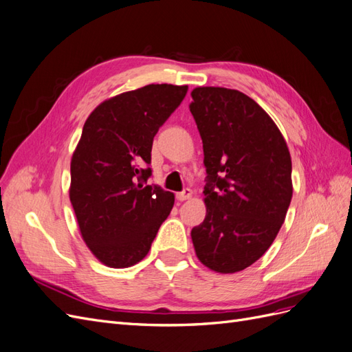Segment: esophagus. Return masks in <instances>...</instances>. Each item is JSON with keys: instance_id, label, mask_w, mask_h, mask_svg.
<instances>
[{"instance_id": "esophagus-1", "label": "esophagus", "mask_w": 352, "mask_h": 352, "mask_svg": "<svg viewBox=\"0 0 352 352\" xmlns=\"http://www.w3.org/2000/svg\"><path fill=\"white\" fill-rule=\"evenodd\" d=\"M190 197H192V190L190 189H184L182 192H177L176 194V198H177V201H185V199H189Z\"/></svg>"}]
</instances>
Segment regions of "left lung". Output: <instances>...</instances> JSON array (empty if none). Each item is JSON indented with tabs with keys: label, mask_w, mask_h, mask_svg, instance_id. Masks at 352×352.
Wrapping results in <instances>:
<instances>
[{
	"label": "left lung",
	"mask_w": 352,
	"mask_h": 352,
	"mask_svg": "<svg viewBox=\"0 0 352 352\" xmlns=\"http://www.w3.org/2000/svg\"><path fill=\"white\" fill-rule=\"evenodd\" d=\"M189 109L202 140L207 214L190 232L198 260L217 273L250 267L270 248L292 198L280 131L248 95L202 87Z\"/></svg>",
	"instance_id": "left-lung-1"
}]
</instances>
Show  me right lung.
<instances>
[{"label":"right lung","instance_id":"add662e5","mask_svg":"<svg viewBox=\"0 0 352 352\" xmlns=\"http://www.w3.org/2000/svg\"><path fill=\"white\" fill-rule=\"evenodd\" d=\"M186 92V85H146L101 102L83 124L70 202L85 243L109 267L141 261L173 208L172 192L145 184L154 136Z\"/></svg>","mask_w":352,"mask_h":352}]
</instances>
